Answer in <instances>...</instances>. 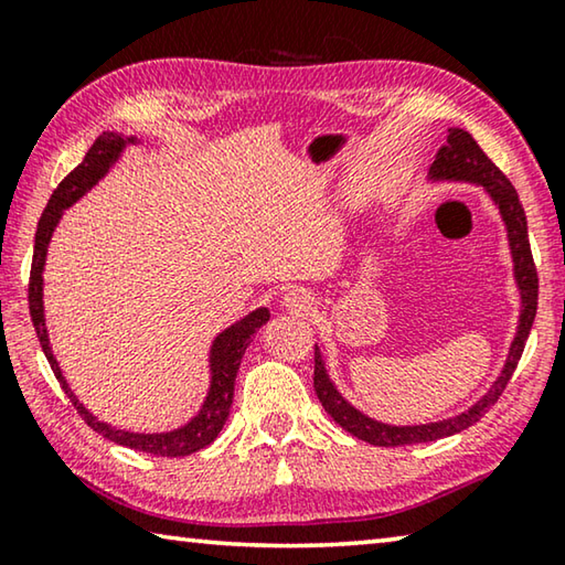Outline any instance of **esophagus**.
<instances>
[{
  "mask_svg": "<svg viewBox=\"0 0 565 565\" xmlns=\"http://www.w3.org/2000/svg\"><path fill=\"white\" fill-rule=\"evenodd\" d=\"M286 306H289V309H294V311H299V313H303V311H309L311 309V296L306 294V291H301V289H294V291H289L286 294Z\"/></svg>",
  "mask_w": 565,
  "mask_h": 565,
  "instance_id": "1",
  "label": "esophagus"
}]
</instances>
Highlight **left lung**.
I'll list each match as a JSON object with an SVG mask.
<instances>
[{
    "label": "left lung",
    "mask_w": 565,
    "mask_h": 565,
    "mask_svg": "<svg viewBox=\"0 0 565 565\" xmlns=\"http://www.w3.org/2000/svg\"><path fill=\"white\" fill-rule=\"evenodd\" d=\"M431 177L436 179H463L473 181V184L486 186V191L493 196V202L499 204L503 222L509 226V242L515 262V279L521 286V299H523V311L519 321V333L511 343L509 361H505L503 374L499 381L491 386L489 394H486L476 406L463 411L461 416L438 420V424H426V426H388L379 424V420L363 416L361 411L349 406L347 401L339 396V391L327 376V369H323L321 351L319 347L313 349V391L321 401V406L327 408V414L337 420L341 428H347L351 436L361 438V441L374 444V446H411V444H426V441H438V438L454 436L463 428L473 426L476 420H481L489 408L501 398V394L509 386L515 366H519L521 353L525 349V339H529L535 309H539V271H535L531 244H529V224H525L523 206L519 202V194L509 179H505L503 171L493 164V161L486 157V151L476 145V139L463 129H448L446 147L438 149L434 159Z\"/></svg>",
    "instance_id": "obj_1"
}]
</instances>
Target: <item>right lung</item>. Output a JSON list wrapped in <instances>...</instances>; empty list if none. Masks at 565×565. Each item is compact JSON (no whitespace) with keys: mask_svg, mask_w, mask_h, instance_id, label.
<instances>
[{"mask_svg":"<svg viewBox=\"0 0 565 565\" xmlns=\"http://www.w3.org/2000/svg\"><path fill=\"white\" fill-rule=\"evenodd\" d=\"M124 147V139L117 137V134L104 131L102 137L89 147L87 157L76 169H72L66 174L60 186L54 189V194L46 204L44 214L40 218V226H36V236H34V256H32V271H30V313H32V323L36 331V339L42 343V351L50 366L54 371L56 381H60L62 388L66 391V396L76 408V414L84 418V424L94 431L102 434L109 441L134 448V451H145L151 456H167V458H177V456H189L194 451H202L204 446H209L222 431V426L228 418V408H232L234 401V381H236V371L238 363H242V356L248 343H252V337L256 329H262L266 321H269V311L259 309L254 313H248L246 319L234 323L232 329H226L224 333H218L214 347H212V388H209V396L204 401V408L199 411V416L189 420L186 426L177 428V431L169 434H129L121 431V428H111L102 420L94 418L87 408H84L79 401L74 398V394L66 386V381L62 376L60 366H56V359L52 356L50 349V339H46V327H44V311H42V269H44V256H46V244H50L52 232L56 222H60L62 212L70 204H74L84 191L92 189L97 181L107 174V169L114 159L119 157V151Z\"/></svg>","mask_w":565,"mask_h":565,"instance_id":"obj_1","label":"right lung"}]
</instances>
